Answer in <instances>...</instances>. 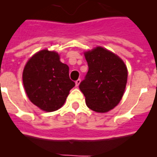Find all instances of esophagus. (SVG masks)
<instances>
[{"label":"esophagus","instance_id":"1","mask_svg":"<svg viewBox=\"0 0 157 157\" xmlns=\"http://www.w3.org/2000/svg\"><path fill=\"white\" fill-rule=\"evenodd\" d=\"M80 82H81V79L76 80V82H75V85H76V87H78V85L80 84Z\"/></svg>","mask_w":157,"mask_h":157}]
</instances>
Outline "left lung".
I'll return each mask as SVG.
<instances>
[{"mask_svg":"<svg viewBox=\"0 0 157 157\" xmlns=\"http://www.w3.org/2000/svg\"><path fill=\"white\" fill-rule=\"evenodd\" d=\"M84 56L88 71L79 89L89 109L107 112L122 99L128 78L127 67L118 56L101 47L84 52Z\"/></svg>","mask_w":157,"mask_h":157,"instance_id":"1","label":"left lung"}]
</instances>
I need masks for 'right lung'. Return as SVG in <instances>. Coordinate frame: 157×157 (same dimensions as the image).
I'll use <instances>...</instances> for the list:
<instances>
[{
  "instance_id": "obj_1",
  "label": "right lung",
  "mask_w": 157,
  "mask_h": 157,
  "mask_svg": "<svg viewBox=\"0 0 157 157\" xmlns=\"http://www.w3.org/2000/svg\"><path fill=\"white\" fill-rule=\"evenodd\" d=\"M23 83L28 98L41 110L52 112L64 105L71 88L69 66L59 60V54L42 50L24 66Z\"/></svg>"
}]
</instances>
